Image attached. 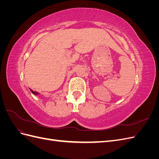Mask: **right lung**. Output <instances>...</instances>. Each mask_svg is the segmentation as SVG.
<instances>
[{
	"label": "right lung",
	"instance_id": "right-lung-1",
	"mask_svg": "<svg viewBox=\"0 0 159 159\" xmlns=\"http://www.w3.org/2000/svg\"><path fill=\"white\" fill-rule=\"evenodd\" d=\"M30 90L31 91V92L34 94V95H38V94H39L40 93H38V92H37V91H33L32 89H30Z\"/></svg>",
	"mask_w": 159,
	"mask_h": 159
}]
</instances>
